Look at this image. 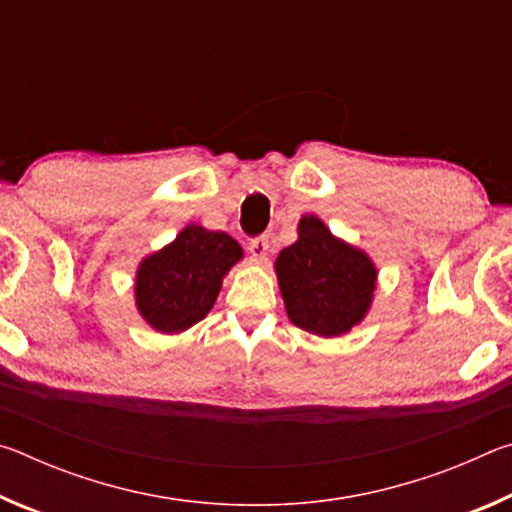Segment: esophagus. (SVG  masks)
<instances>
[{"label": "esophagus", "mask_w": 512, "mask_h": 512, "mask_svg": "<svg viewBox=\"0 0 512 512\" xmlns=\"http://www.w3.org/2000/svg\"><path fill=\"white\" fill-rule=\"evenodd\" d=\"M250 255H253L255 262H264L266 255H268V237H257L248 244Z\"/></svg>", "instance_id": "1"}]
</instances>
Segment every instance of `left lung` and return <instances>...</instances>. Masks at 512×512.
Returning <instances> with one entry per match:
<instances>
[{
	"label": "left lung",
	"mask_w": 512,
	"mask_h": 512,
	"mask_svg": "<svg viewBox=\"0 0 512 512\" xmlns=\"http://www.w3.org/2000/svg\"><path fill=\"white\" fill-rule=\"evenodd\" d=\"M275 273L291 323L318 336L359 325L377 280L370 257L336 239L316 216H302L298 241L277 255Z\"/></svg>",
	"instance_id": "1"
}]
</instances>
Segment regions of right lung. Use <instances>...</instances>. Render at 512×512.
Masks as SVG:
<instances>
[{
	"label": "right lung",
	"mask_w": 512,
	"mask_h": 512,
	"mask_svg": "<svg viewBox=\"0 0 512 512\" xmlns=\"http://www.w3.org/2000/svg\"><path fill=\"white\" fill-rule=\"evenodd\" d=\"M241 255L225 232L187 225L137 268L135 302L142 318L162 334L185 332L214 307L225 273Z\"/></svg>",
	"instance_id": "obj_1"
}]
</instances>
